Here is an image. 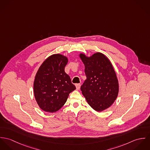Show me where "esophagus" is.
<instances>
[{
	"instance_id": "esophagus-1",
	"label": "esophagus",
	"mask_w": 150,
	"mask_h": 150,
	"mask_svg": "<svg viewBox=\"0 0 150 150\" xmlns=\"http://www.w3.org/2000/svg\"><path fill=\"white\" fill-rule=\"evenodd\" d=\"M80 86H81V84H76V89H77V90L80 89Z\"/></svg>"
}]
</instances>
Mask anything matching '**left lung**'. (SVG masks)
<instances>
[{
    "label": "left lung",
    "instance_id": "8db88e82",
    "mask_svg": "<svg viewBox=\"0 0 150 150\" xmlns=\"http://www.w3.org/2000/svg\"><path fill=\"white\" fill-rule=\"evenodd\" d=\"M85 66L86 79L81 86L82 93L88 104L97 111L110 107L118 93L115 72L107 57L98 52L91 57L80 55Z\"/></svg>",
    "mask_w": 150,
    "mask_h": 150
}]
</instances>
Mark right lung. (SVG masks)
Returning <instances> with one entry per match:
<instances>
[{
  "label": "right lung",
  "mask_w": 150,
  "mask_h": 150,
  "mask_svg": "<svg viewBox=\"0 0 150 150\" xmlns=\"http://www.w3.org/2000/svg\"><path fill=\"white\" fill-rule=\"evenodd\" d=\"M67 61L62 55H52L45 60L36 73L34 95L39 107L45 111L59 110L66 103L69 93L76 89L64 71Z\"/></svg>",
  "instance_id": "obj_1"
}]
</instances>
